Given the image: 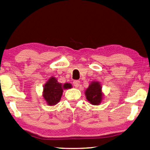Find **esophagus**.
Returning a JSON list of instances; mask_svg holds the SVG:
<instances>
[{
    "label": "esophagus",
    "mask_w": 150,
    "mask_h": 150,
    "mask_svg": "<svg viewBox=\"0 0 150 150\" xmlns=\"http://www.w3.org/2000/svg\"><path fill=\"white\" fill-rule=\"evenodd\" d=\"M80 82L79 81V80H75V81L74 82V86L76 88H77V87H79V85H80Z\"/></svg>",
    "instance_id": "obj_1"
}]
</instances>
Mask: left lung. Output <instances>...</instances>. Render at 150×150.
Instances as JSON below:
<instances>
[{"label": "left lung", "instance_id": "obj_1", "mask_svg": "<svg viewBox=\"0 0 150 150\" xmlns=\"http://www.w3.org/2000/svg\"><path fill=\"white\" fill-rule=\"evenodd\" d=\"M87 100L93 105H99L103 100L104 94L102 92V86L98 81H93L85 91Z\"/></svg>", "mask_w": 150, "mask_h": 150}]
</instances>
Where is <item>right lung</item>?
<instances>
[{
  "label": "right lung",
  "mask_w": 150,
  "mask_h": 150,
  "mask_svg": "<svg viewBox=\"0 0 150 150\" xmlns=\"http://www.w3.org/2000/svg\"><path fill=\"white\" fill-rule=\"evenodd\" d=\"M71 83L62 84L58 82L56 78L51 76L43 86L42 96L48 105L54 106L60 101L63 90L71 89Z\"/></svg>",
  "instance_id": "obj_1"
}]
</instances>
